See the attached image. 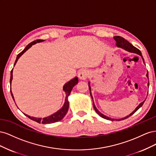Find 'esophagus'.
Instances as JSON below:
<instances>
[{"mask_svg":"<svg viewBox=\"0 0 156 156\" xmlns=\"http://www.w3.org/2000/svg\"><path fill=\"white\" fill-rule=\"evenodd\" d=\"M89 75V72L87 69H81L80 71L79 74H78V77L79 79L81 80H86Z\"/></svg>","mask_w":156,"mask_h":156,"instance_id":"34e87169","label":"esophagus"}]
</instances>
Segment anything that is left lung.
Returning <instances> with one entry per match:
<instances>
[{"label": "left lung", "instance_id": "left-lung-1", "mask_svg": "<svg viewBox=\"0 0 156 156\" xmlns=\"http://www.w3.org/2000/svg\"><path fill=\"white\" fill-rule=\"evenodd\" d=\"M114 40L116 41V45L118 48H122L123 49L127 51L128 52H130V53H135V54H137L139 55H140L141 56V58H142L143 60V62L144 64V58L143 57V55L142 54H141V52L139 49H138L137 48H136L135 47H134L133 45L131 44L129 41H127L126 40H125L124 37H122L121 36H114ZM146 77H147L148 78V73L147 72V73H146ZM90 83L88 82V87H89V90H90V96L92 99V101H93V106H94V109H95V111L97 112V114L98 115H100L101 118H103V119H105L106 120H111V121H115V120H116V121H120V120H123L124 119H127V118L131 116V115H133L134 113L137 111L139 108L140 107H142V105H143V103H144L145 100L143 101V102H141L140 104L136 107L135 108V109L131 113H130V114L129 115H127L126 116H125L124 118H122V119H111V118H109L108 117L105 115H104L103 114H102L101 112H100V111H99L98 110V108L96 107V105L95 104H94V99H93V97H92V93H91V87H90ZM148 87H149V82L148 83Z\"/></svg>", "mask_w": 156, "mask_h": 156}]
</instances>
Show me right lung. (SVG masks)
Masks as SVG:
<instances>
[{"instance_id":"right-lung-1","label":"right lung","mask_w":156,"mask_h":156,"mask_svg":"<svg viewBox=\"0 0 156 156\" xmlns=\"http://www.w3.org/2000/svg\"><path fill=\"white\" fill-rule=\"evenodd\" d=\"M44 41H45V40H36L34 41L31 42V43H30L24 49H23V51H21L20 54H18V55L17 56L16 60L15 61V64H14V66L16 65V64L17 62L18 59L20 58V56L23 53H24L25 52H26L28 49H29L30 48H31L32 45H34L37 43H40V42H42ZM13 69L11 71V74H10V87H11V84H12V79H13ZM78 81H79L78 77H75V78L72 79V80H70L69 81H68V83H66L64 84V87H63V90L66 93V98H65V101H64V105L62 106V108H60V109H59L58 111H56V112H55L54 114L51 115L49 116L43 118V119H42V118H36V117L30 116H29V115L25 114V113H24V115L25 116H27L28 118H29L30 119L34 120L35 122H37V123H40H40L45 124H51V123H55V122L60 121L65 116V115H66V113L68 111V108H69L68 96H69L71 92H72L73 87L75 85H76V84L78 83ZM10 92H11V95L12 96L13 100L14 102H15V100H14V97H13V95L12 94L11 88H10Z\"/></svg>"}]
</instances>
